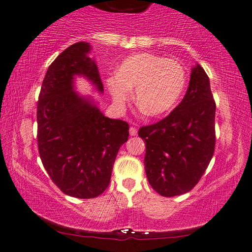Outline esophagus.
<instances>
[{"label": "esophagus", "mask_w": 252, "mask_h": 252, "mask_svg": "<svg viewBox=\"0 0 252 252\" xmlns=\"http://www.w3.org/2000/svg\"><path fill=\"white\" fill-rule=\"evenodd\" d=\"M129 132H130V136H136L137 135V129L133 128V126H131V128L129 129Z\"/></svg>", "instance_id": "1"}]
</instances>
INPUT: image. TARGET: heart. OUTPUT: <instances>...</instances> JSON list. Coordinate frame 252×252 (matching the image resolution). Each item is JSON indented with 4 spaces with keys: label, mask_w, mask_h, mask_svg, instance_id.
I'll return each instance as SVG.
<instances>
[{
    "label": "heart",
    "mask_w": 252,
    "mask_h": 252,
    "mask_svg": "<svg viewBox=\"0 0 252 252\" xmlns=\"http://www.w3.org/2000/svg\"><path fill=\"white\" fill-rule=\"evenodd\" d=\"M186 72L176 60L152 53H138L124 59L116 74L107 79L116 104H123L135 89L137 106L145 115L158 117L170 113L186 87Z\"/></svg>",
    "instance_id": "obj_1"
}]
</instances>
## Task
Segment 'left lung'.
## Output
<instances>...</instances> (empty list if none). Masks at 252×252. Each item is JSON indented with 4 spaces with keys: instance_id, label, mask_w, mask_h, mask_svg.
<instances>
[{
    "instance_id": "8db88e82",
    "label": "left lung",
    "mask_w": 252,
    "mask_h": 252,
    "mask_svg": "<svg viewBox=\"0 0 252 252\" xmlns=\"http://www.w3.org/2000/svg\"><path fill=\"white\" fill-rule=\"evenodd\" d=\"M215 109L208 75L196 63L183 101L164 120L139 129L146 177L160 195H181L201 179L214 155Z\"/></svg>"
}]
</instances>
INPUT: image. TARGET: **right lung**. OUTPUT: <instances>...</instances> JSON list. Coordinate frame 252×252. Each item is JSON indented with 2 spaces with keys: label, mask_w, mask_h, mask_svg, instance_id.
Masks as SVG:
<instances>
[{
  "label": "right lung",
  "mask_w": 252,
  "mask_h": 252,
  "mask_svg": "<svg viewBox=\"0 0 252 252\" xmlns=\"http://www.w3.org/2000/svg\"><path fill=\"white\" fill-rule=\"evenodd\" d=\"M91 50L79 41L60 53L47 69L37 103L41 163L63 193L78 199L106 190L117 152L129 136L128 123L106 117L93 98L74 91L75 76H84L103 93Z\"/></svg>",
  "instance_id": "obj_1"
}]
</instances>
